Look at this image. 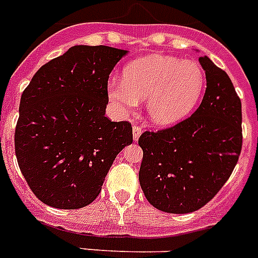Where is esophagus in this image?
Wrapping results in <instances>:
<instances>
[{"mask_svg": "<svg viewBox=\"0 0 258 258\" xmlns=\"http://www.w3.org/2000/svg\"><path fill=\"white\" fill-rule=\"evenodd\" d=\"M143 130L142 127H139V125H134L133 127V138H134V142H138L140 138V135H142Z\"/></svg>", "mask_w": 258, "mask_h": 258, "instance_id": "esophagus-1", "label": "esophagus"}]
</instances>
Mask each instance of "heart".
I'll list each match as a JSON object with an SVG mask.
<instances>
[{
	"mask_svg": "<svg viewBox=\"0 0 258 258\" xmlns=\"http://www.w3.org/2000/svg\"><path fill=\"white\" fill-rule=\"evenodd\" d=\"M205 72L198 62L173 56L149 55L131 61L123 80L111 77L107 98L120 115L135 111L147 99V116L153 124L170 127L191 114L202 97Z\"/></svg>",
	"mask_w": 258,
	"mask_h": 258,
	"instance_id": "obj_1",
	"label": "heart"
}]
</instances>
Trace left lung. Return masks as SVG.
<instances>
[{
    "label": "left lung",
    "instance_id": "obj_1",
    "mask_svg": "<svg viewBox=\"0 0 258 258\" xmlns=\"http://www.w3.org/2000/svg\"><path fill=\"white\" fill-rule=\"evenodd\" d=\"M199 62L206 93L190 118L143 134L139 182L148 202L169 214L203 207L227 182L241 152V102L232 81L210 57Z\"/></svg>",
    "mask_w": 258,
    "mask_h": 258
}]
</instances>
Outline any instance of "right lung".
Returning <instances> with one entry per match:
<instances>
[{
    "mask_svg": "<svg viewBox=\"0 0 258 258\" xmlns=\"http://www.w3.org/2000/svg\"><path fill=\"white\" fill-rule=\"evenodd\" d=\"M127 53L107 45H73L44 64L25 89L15 155L30 189L45 205L88 206L116 155L133 143L128 122L105 116L109 75Z\"/></svg>",
    "mask_w": 258,
    "mask_h": 258,
    "instance_id": "obj_1",
    "label": "right lung"
}]
</instances>
